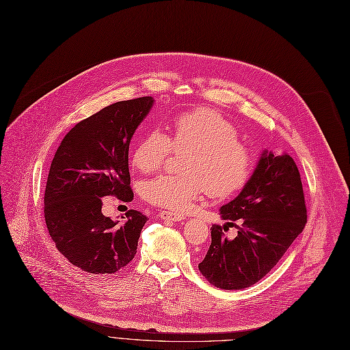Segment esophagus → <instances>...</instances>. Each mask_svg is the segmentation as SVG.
Listing matches in <instances>:
<instances>
[{
  "mask_svg": "<svg viewBox=\"0 0 350 350\" xmlns=\"http://www.w3.org/2000/svg\"><path fill=\"white\" fill-rule=\"evenodd\" d=\"M159 218L165 219V221H174V222H179V221H184L185 218L179 213L175 212H170V211H161L159 212Z\"/></svg>",
  "mask_w": 350,
  "mask_h": 350,
  "instance_id": "obj_1",
  "label": "esophagus"
}]
</instances>
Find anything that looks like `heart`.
I'll return each mask as SVG.
<instances>
[{
  "label": "heart",
  "mask_w": 350,
  "mask_h": 350,
  "mask_svg": "<svg viewBox=\"0 0 350 350\" xmlns=\"http://www.w3.org/2000/svg\"><path fill=\"white\" fill-rule=\"evenodd\" d=\"M238 139L235 125L206 108L175 116L170 137L161 129L146 132L132 154V163L141 172L158 170L172 148H188V152L182 159V174H159L144 182V199L165 209L184 212L206 187L218 196L241 189L252 172L254 155Z\"/></svg>",
  "instance_id": "b5f03b06"
}]
</instances>
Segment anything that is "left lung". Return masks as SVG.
<instances>
[{"instance_id": "left-lung-1", "label": "left lung", "mask_w": 350, "mask_h": 350, "mask_svg": "<svg viewBox=\"0 0 350 350\" xmlns=\"http://www.w3.org/2000/svg\"><path fill=\"white\" fill-rule=\"evenodd\" d=\"M219 211L226 224L241 219L242 225L234 239L213 225L211 246L198 268L216 288L252 286L272 271L306 224L302 180L292 157L263 149L242 191Z\"/></svg>"}]
</instances>
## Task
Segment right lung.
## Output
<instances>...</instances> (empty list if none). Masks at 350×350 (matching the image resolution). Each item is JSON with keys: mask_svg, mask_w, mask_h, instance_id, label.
Listing matches in <instances>:
<instances>
[{"mask_svg": "<svg viewBox=\"0 0 350 350\" xmlns=\"http://www.w3.org/2000/svg\"><path fill=\"white\" fill-rule=\"evenodd\" d=\"M152 107V96L108 105L78 122L57 149L45 187V224L58 251L82 271L115 273L137 254L146 216L131 209L124 222L112 221L103 205L109 195L134 199L129 142Z\"/></svg>", "mask_w": 350, "mask_h": 350, "instance_id": "1", "label": "right lung"}]
</instances>
